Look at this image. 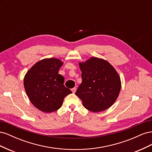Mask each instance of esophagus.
Returning <instances> with one entry per match:
<instances>
[{"mask_svg":"<svg viewBox=\"0 0 152 152\" xmlns=\"http://www.w3.org/2000/svg\"><path fill=\"white\" fill-rule=\"evenodd\" d=\"M71 90H72V93H75V92H76L77 89L75 88V87H73V88H72Z\"/></svg>","mask_w":152,"mask_h":152,"instance_id":"obj_1","label":"esophagus"}]
</instances>
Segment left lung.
Returning <instances> with one entry per match:
<instances>
[{
    "label": "left lung",
    "instance_id": "left-lung-1",
    "mask_svg": "<svg viewBox=\"0 0 152 152\" xmlns=\"http://www.w3.org/2000/svg\"><path fill=\"white\" fill-rule=\"evenodd\" d=\"M79 66L82 81L75 94L84 107L93 112L110 108L121 89V78L115 69L107 61L96 57L79 63Z\"/></svg>",
    "mask_w": 152,
    "mask_h": 152
}]
</instances>
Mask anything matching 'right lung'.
<instances>
[{
    "label": "right lung",
    "mask_w": 152,
    "mask_h": 152,
    "mask_svg": "<svg viewBox=\"0 0 152 152\" xmlns=\"http://www.w3.org/2000/svg\"><path fill=\"white\" fill-rule=\"evenodd\" d=\"M63 63L57 58H46L36 63L24 77L26 95L40 111L51 113L62 106L66 96L72 92L64 86V77L58 74Z\"/></svg>",
    "instance_id": "1"
}]
</instances>
